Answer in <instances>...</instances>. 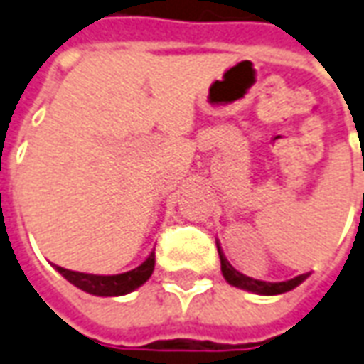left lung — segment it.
<instances>
[{
  "instance_id": "obj_1",
  "label": "left lung",
  "mask_w": 364,
  "mask_h": 364,
  "mask_svg": "<svg viewBox=\"0 0 364 364\" xmlns=\"http://www.w3.org/2000/svg\"><path fill=\"white\" fill-rule=\"evenodd\" d=\"M220 269H223V274L226 278V282L236 286V288L247 289V291H253V294H259V296H276V294H284V291H289L296 286L307 278V272L305 274L294 276L289 280H284V282H263V280H253V278H247V276L240 274L234 269H230L224 259H220Z\"/></svg>"
}]
</instances>
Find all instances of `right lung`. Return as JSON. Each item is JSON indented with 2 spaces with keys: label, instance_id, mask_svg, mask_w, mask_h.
I'll list each match as a JSON object with an SVG mask.
<instances>
[{
  "label": "right lung",
  "instance_id": "add662e5",
  "mask_svg": "<svg viewBox=\"0 0 364 364\" xmlns=\"http://www.w3.org/2000/svg\"><path fill=\"white\" fill-rule=\"evenodd\" d=\"M55 269L67 278L68 282L75 284L76 288L84 289L92 296H124L149 280V276L153 274V269H155V251L149 253V257L140 267L122 272V274H86V272H75V270L63 269V267H55Z\"/></svg>",
  "mask_w": 364,
  "mask_h": 364
}]
</instances>
